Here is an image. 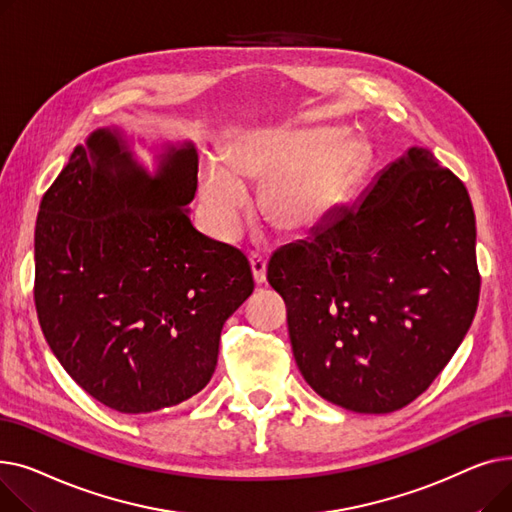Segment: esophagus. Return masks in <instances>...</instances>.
Here are the masks:
<instances>
[{
  "mask_svg": "<svg viewBox=\"0 0 512 512\" xmlns=\"http://www.w3.org/2000/svg\"><path fill=\"white\" fill-rule=\"evenodd\" d=\"M251 261V270H253V278L257 284H263L267 280V263L259 253H251L249 257Z\"/></svg>",
  "mask_w": 512,
  "mask_h": 512,
  "instance_id": "1",
  "label": "esophagus"
}]
</instances>
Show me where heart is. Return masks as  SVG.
<instances>
[{"instance_id":"heart-1","label":"heart","mask_w":512,"mask_h":512,"mask_svg":"<svg viewBox=\"0 0 512 512\" xmlns=\"http://www.w3.org/2000/svg\"><path fill=\"white\" fill-rule=\"evenodd\" d=\"M365 164L361 143L332 126L259 128L226 151V164L207 157L201 168V201L211 230H236L247 201L242 180L267 178L259 207L286 234H307L344 207Z\"/></svg>"}]
</instances>
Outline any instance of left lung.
Segmentation results:
<instances>
[{
  "instance_id": "left-lung-1",
  "label": "left lung",
  "mask_w": 512,
  "mask_h": 512,
  "mask_svg": "<svg viewBox=\"0 0 512 512\" xmlns=\"http://www.w3.org/2000/svg\"><path fill=\"white\" fill-rule=\"evenodd\" d=\"M288 307L305 382L355 413L423 394L461 346L479 301L475 213L465 184L411 147L351 209L267 263Z\"/></svg>"
}]
</instances>
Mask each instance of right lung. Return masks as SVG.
<instances>
[{
	"mask_svg": "<svg viewBox=\"0 0 512 512\" xmlns=\"http://www.w3.org/2000/svg\"><path fill=\"white\" fill-rule=\"evenodd\" d=\"M197 172L193 143L161 145L149 172L120 128H97L39 205L43 336L80 388L126 415L201 392L255 288L247 257L191 224Z\"/></svg>",
	"mask_w": 512,
	"mask_h": 512,
	"instance_id": "right-lung-1",
	"label": "right lung"
}]
</instances>
